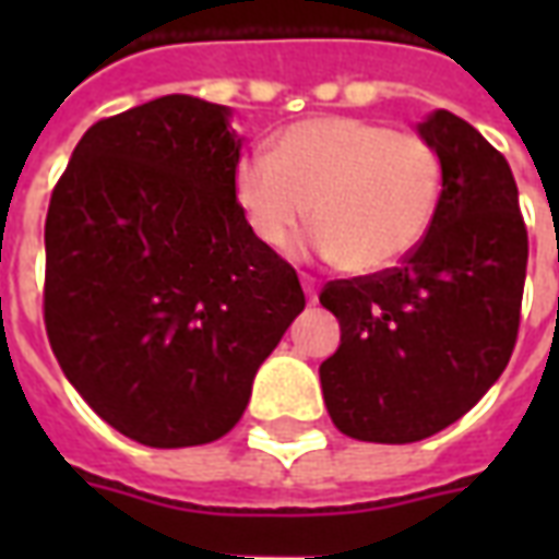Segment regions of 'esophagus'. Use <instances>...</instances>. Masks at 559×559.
<instances>
[{"label":"esophagus","instance_id":"34e87169","mask_svg":"<svg viewBox=\"0 0 559 559\" xmlns=\"http://www.w3.org/2000/svg\"><path fill=\"white\" fill-rule=\"evenodd\" d=\"M302 290H305V296H308V302H317V281L314 278L302 275Z\"/></svg>","mask_w":559,"mask_h":559}]
</instances>
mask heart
Segmentation results:
<instances>
[{"label":"heart","mask_w":559,"mask_h":559,"mask_svg":"<svg viewBox=\"0 0 559 559\" xmlns=\"http://www.w3.org/2000/svg\"><path fill=\"white\" fill-rule=\"evenodd\" d=\"M440 185L428 140L353 116L293 122L272 155L248 152L233 167L236 206L260 242L287 251L314 218L317 251L353 275L411 254L431 227Z\"/></svg>","instance_id":"b5f03b06"}]
</instances>
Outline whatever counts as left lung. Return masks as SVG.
Here are the masks:
<instances>
[{
    "mask_svg": "<svg viewBox=\"0 0 559 559\" xmlns=\"http://www.w3.org/2000/svg\"><path fill=\"white\" fill-rule=\"evenodd\" d=\"M419 134L443 167L425 239L401 266L320 290L341 323L320 365L326 411L365 443H416L461 419L503 374L521 323L527 227L509 160L449 110Z\"/></svg>",
    "mask_w": 559,
    "mask_h": 559,
    "instance_id": "8db88e82",
    "label": "left lung"
}]
</instances>
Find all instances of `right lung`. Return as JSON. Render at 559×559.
I'll use <instances>...</instances> for the list:
<instances>
[{
	"instance_id": "obj_1",
	"label": "right lung",
	"mask_w": 559,
	"mask_h": 559,
	"mask_svg": "<svg viewBox=\"0 0 559 559\" xmlns=\"http://www.w3.org/2000/svg\"><path fill=\"white\" fill-rule=\"evenodd\" d=\"M239 148L227 107L164 95L95 122L50 197L47 338L92 411L143 445L230 431L305 308L296 269L236 206Z\"/></svg>"
}]
</instances>
